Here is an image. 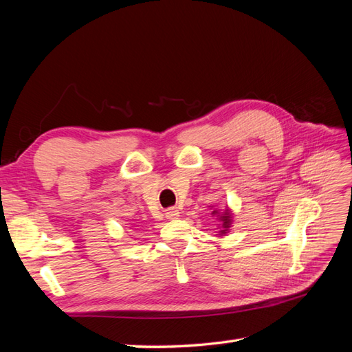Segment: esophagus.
<instances>
[{"label": "esophagus", "mask_w": 352, "mask_h": 352, "mask_svg": "<svg viewBox=\"0 0 352 352\" xmlns=\"http://www.w3.org/2000/svg\"><path fill=\"white\" fill-rule=\"evenodd\" d=\"M166 217L168 220H175L179 217V210L176 207H170L166 210Z\"/></svg>", "instance_id": "esophagus-1"}]
</instances>
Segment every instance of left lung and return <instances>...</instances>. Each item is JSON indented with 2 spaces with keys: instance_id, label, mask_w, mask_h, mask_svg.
<instances>
[{
  "instance_id": "8db88e82",
  "label": "left lung",
  "mask_w": 352,
  "mask_h": 352,
  "mask_svg": "<svg viewBox=\"0 0 352 352\" xmlns=\"http://www.w3.org/2000/svg\"><path fill=\"white\" fill-rule=\"evenodd\" d=\"M214 212H216V211H214ZM221 221H223V228H229V221H230V220H229V212H228V211L225 212V214L221 216ZM221 233H225V230H221Z\"/></svg>"
}]
</instances>
